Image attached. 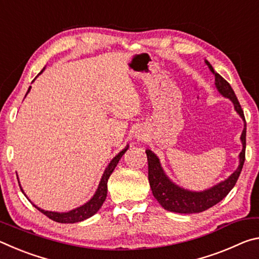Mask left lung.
I'll return each instance as SVG.
<instances>
[{
  "instance_id": "obj_1",
  "label": "left lung",
  "mask_w": 259,
  "mask_h": 259,
  "mask_svg": "<svg viewBox=\"0 0 259 259\" xmlns=\"http://www.w3.org/2000/svg\"><path fill=\"white\" fill-rule=\"evenodd\" d=\"M208 65L210 71L214 75V85L217 90L224 96L225 98H229L234 105V109L236 113L241 116V119L244 122V128L241 135V143H242V151L239 155V166L231 176L225 179L224 182H221L217 185L208 188V190L201 192H193L185 190V188L179 187L176 184L170 181L166 176L164 170L162 169L159 157L151 150H146L147 161H148V182H150L151 190L154 198L157 200L162 207L168 211L178 212V213H198L204 211L212 205L225 198L229 194L230 191L234 187L235 183L238 182V178L242 170V166L245 159V124L244 114L238 98L234 94L233 89L224 77H222L218 73L214 72L211 65L208 60H204Z\"/></svg>"
}]
</instances>
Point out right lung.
<instances>
[{"instance_id": "obj_1", "label": "right lung", "mask_w": 259, "mask_h": 259, "mask_svg": "<svg viewBox=\"0 0 259 259\" xmlns=\"http://www.w3.org/2000/svg\"><path fill=\"white\" fill-rule=\"evenodd\" d=\"M46 67L42 69V71L37 74V76L40 75V74L45 71ZM36 76V77H37ZM35 77V78H36ZM34 78V80H35ZM30 88H28L27 90V94L29 93ZM27 94H26V96H27ZM25 96V97H26ZM129 145H126V147H124V150H122L119 154H117L116 156H114L112 161L109 162L107 168L105 169V171L103 174V177L102 179H100V183L98 185V188L97 191H96V193L94 194L93 198H91L89 201H88L87 203H84L83 205H80V207H77L75 209L71 210V211H67V212H56V211H48V210H43L41 208H38L37 205L33 204L35 208H36L38 211H41L43 214H46L47 217H49L50 219H52V221H55L57 223H65V224H73V223H77V222H82L84 221V219L89 218L91 216H94V214L98 211V210L100 209V207H102L105 199H106L107 196V182H108V178L109 176H111L113 170L115 169V166L117 165V163H119V161L121 160V157L123 156L124 153L126 152V150H128ZM19 183V181H18ZM20 186V184H19ZM20 190L21 192L24 193L23 188H21L20 186ZM25 194V193H24ZM26 196V194H25ZM27 198V196H26ZM30 201V200H29Z\"/></svg>"}]
</instances>
